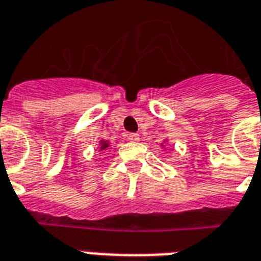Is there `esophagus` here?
<instances>
[{"label": "esophagus", "instance_id": "esophagus-1", "mask_svg": "<svg viewBox=\"0 0 261 261\" xmlns=\"http://www.w3.org/2000/svg\"><path fill=\"white\" fill-rule=\"evenodd\" d=\"M127 139L131 141V142H137L139 139V135L135 134V133H130V134H127Z\"/></svg>", "mask_w": 261, "mask_h": 261}]
</instances>
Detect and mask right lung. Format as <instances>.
<instances>
[{"label":"right lung","mask_w":261,"mask_h":261,"mask_svg":"<svg viewBox=\"0 0 261 261\" xmlns=\"http://www.w3.org/2000/svg\"><path fill=\"white\" fill-rule=\"evenodd\" d=\"M108 141H101V142H99V146H101V150H104V149H107L108 148Z\"/></svg>","instance_id":"right-lung-1"}]
</instances>
